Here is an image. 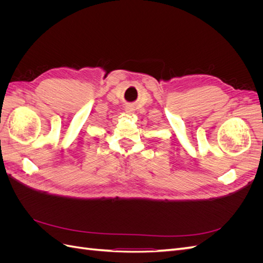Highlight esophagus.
I'll return each mask as SVG.
<instances>
[{"mask_svg":"<svg viewBox=\"0 0 263 263\" xmlns=\"http://www.w3.org/2000/svg\"><path fill=\"white\" fill-rule=\"evenodd\" d=\"M134 110H135V109H134V107H133V106H130V105H128V106L126 107V113H127V114H133V113H134Z\"/></svg>","mask_w":263,"mask_h":263,"instance_id":"1","label":"esophagus"}]
</instances>
